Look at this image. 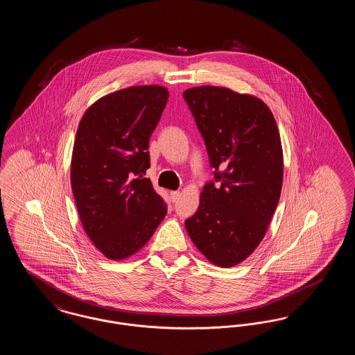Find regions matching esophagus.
<instances>
[{
  "label": "esophagus",
  "mask_w": 355,
  "mask_h": 355,
  "mask_svg": "<svg viewBox=\"0 0 355 355\" xmlns=\"http://www.w3.org/2000/svg\"><path fill=\"white\" fill-rule=\"evenodd\" d=\"M180 197H181V193H180V191H171V193H170V198H171L173 202H177V201L180 200Z\"/></svg>",
  "instance_id": "esophagus-1"
}]
</instances>
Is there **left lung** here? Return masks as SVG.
<instances>
[{
    "label": "left lung",
    "mask_w": 355,
    "mask_h": 355,
    "mask_svg": "<svg viewBox=\"0 0 355 355\" xmlns=\"http://www.w3.org/2000/svg\"><path fill=\"white\" fill-rule=\"evenodd\" d=\"M209 154L214 180L185 220L197 249L216 266L232 268L261 243L281 197L284 153L268 105L222 86L184 92Z\"/></svg>",
    "instance_id": "left-lung-1"
}]
</instances>
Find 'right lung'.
Returning <instances> with one entry per match:
<instances>
[{
    "mask_svg": "<svg viewBox=\"0 0 355 355\" xmlns=\"http://www.w3.org/2000/svg\"><path fill=\"white\" fill-rule=\"evenodd\" d=\"M168 98L165 86H130L97 100L80 121L70 184L86 234L109 259L141 250L166 216V203L144 174Z\"/></svg>",
    "mask_w": 355,
    "mask_h": 355,
    "instance_id": "obj_1",
    "label": "right lung"
}]
</instances>
